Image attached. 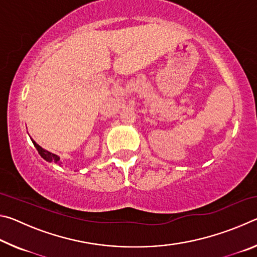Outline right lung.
Wrapping results in <instances>:
<instances>
[{
  "label": "right lung",
  "mask_w": 257,
  "mask_h": 257,
  "mask_svg": "<svg viewBox=\"0 0 257 257\" xmlns=\"http://www.w3.org/2000/svg\"><path fill=\"white\" fill-rule=\"evenodd\" d=\"M32 142H33L34 146L36 147V150L38 151V153H40V155L42 156L43 159L46 160L47 162H54V163H59V161H60V156H58V155H56V154L51 153V152H49V151L44 150V149H43V147H41L40 145H38L36 142L33 141V139H32Z\"/></svg>",
  "instance_id": "obj_1"
}]
</instances>
